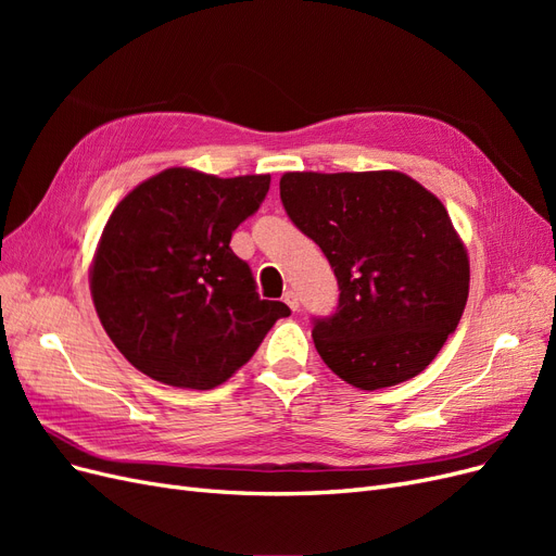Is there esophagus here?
<instances>
[{"label": "esophagus", "mask_w": 556, "mask_h": 556, "mask_svg": "<svg viewBox=\"0 0 556 556\" xmlns=\"http://www.w3.org/2000/svg\"><path fill=\"white\" fill-rule=\"evenodd\" d=\"M282 301H285V304H288L292 311H299V296H296V292L288 290V292L282 294Z\"/></svg>", "instance_id": "1"}]
</instances>
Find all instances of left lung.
<instances>
[{"mask_svg":"<svg viewBox=\"0 0 556 556\" xmlns=\"http://www.w3.org/2000/svg\"><path fill=\"white\" fill-rule=\"evenodd\" d=\"M280 199L339 280V308L313 327L323 362L368 392L422 374L457 329L470 280L441 199L401 172H290Z\"/></svg>","mask_w":556,"mask_h":556,"instance_id":"left-lung-1","label":"left lung"}]
</instances>
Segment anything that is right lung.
<instances>
[{
  "label": "right lung",
  "mask_w": 556,
  "mask_h": 556,
  "mask_svg": "<svg viewBox=\"0 0 556 556\" xmlns=\"http://www.w3.org/2000/svg\"><path fill=\"white\" fill-rule=\"evenodd\" d=\"M271 176L217 178L172 166L117 204L97 243L90 292L125 359L157 382L213 390L255 355L282 301L260 299L231 233Z\"/></svg>",
  "instance_id": "right-lung-1"
}]
</instances>
